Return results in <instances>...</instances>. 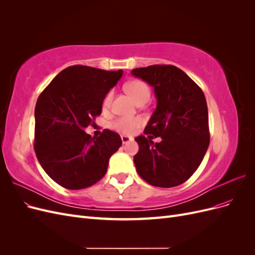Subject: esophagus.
Returning <instances> with one entry per match:
<instances>
[{"label": "esophagus", "mask_w": 255, "mask_h": 255, "mask_svg": "<svg viewBox=\"0 0 255 255\" xmlns=\"http://www.w3.org/2000/svg\"><path fill=\"white\" fill-rule=\"evenodd\" d=\"M121 140H122V143H123V144H126V143H128V141L132 140V138L127 136V135H122V136H121Z\"/></svg>", "instance_id": "obj_1"}]
</instances>
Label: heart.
Instances as JSON below:
<instances>
[{
	"label": "heart",
	"instance_id": "obj_1",
	"mask_svg": "<svg viewBox=\"0 0 255 255\" xmlns=\"http://www.w3.org/2000/svg\"><path fill=\"white\" fill-rule=\"evenodd\" d=\"M125 89L136 103L148 101L150 98V88L141 80L129 81L125 85ZM113 99V91L107 92L103 99V109L107 110ZM142 120L139 117H119L112 122L113 129L123 135H130L141 126Z\"/></svg>",
	"mask_w": 255,
	"mask_h": 255
}]
</instances>
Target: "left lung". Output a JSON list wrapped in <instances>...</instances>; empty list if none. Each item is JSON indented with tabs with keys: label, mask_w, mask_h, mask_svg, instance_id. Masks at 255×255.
Returning a JSON list of instances; mask_svg holds the SVG:
<instances>
[{
	"label": "left lung",
	"mask_w": 255,
	"mask_h": 255,
	"mask_svg": "<svg viewBox=\"0 0 255 255\" xmlns=\"http://www.w3.org/2000/svg\"><path fill=\"white\" fill-rule=\"evenodd\" d=\"M132 74L154 88L156 109L135 138L139 151L134 156L136 171L150 185L174 187L195 173L210 144L208 112L203 91L189 76L172 65L136 68ZM160 136V143H153Z\"/></svg>",
	"instance_id": "obj_1"
}]
</instances>
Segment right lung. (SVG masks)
<instances>
[{"label": "right lung", "mask_w": 255, "mask_h": 255, "mask_svg": "<svg viewBox=\"0 0 255 255\" xmlns=\"http://www.w3.org/2000/svg\"><path fill=\"white\" fill-rule=\"evenodd\" d=\"M123 71L88 66L64 69L41 92L35 107L36 156L51 179L67 189H83L105 175L122 140L104 129L96 138L84 128L101 115L103 99Z\"/></svg>", "instance_id": "obj_1"}]
</instances>
